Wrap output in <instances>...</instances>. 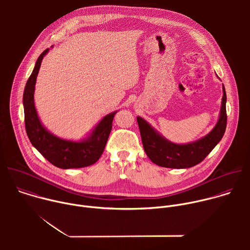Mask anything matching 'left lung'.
Here are the masks:
<instances>
[{
    "label": "left lung",
    "mask_w": 250,
    "mask_h": 250,
    "mask_svg": "<svg viewBox=\"0 0 250 250\" xmlns=\"http://www.w3.org/2000/svg\"><path fill=\"white\" fill-rule=\"evenodd\" d=\"M223 100L219 121L211 131L201 139L188 145H176L162 137L144 119L137 117V124L145 151L158 166L166 168H189L202 162L215 148L225 134L227 127V94L223 86Z\"/></svg>",
    "instance_id": "obj_1"
}]
</instances>
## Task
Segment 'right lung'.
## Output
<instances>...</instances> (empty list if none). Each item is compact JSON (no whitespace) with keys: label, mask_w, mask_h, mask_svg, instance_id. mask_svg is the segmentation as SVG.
<instances>
[{"label":"right lung","mask_w":250,"mask_h":250,"mask_svg":"<svg viewBox=\"0 0 250 250\" xmlns=\"http://www.w3.org/2000/svg\"><path fill=\"white\" fill-rule=\"evenodd\" d=\"M45 49L38 58L23 91L24 125L31 145L51 164L58 168H82L96 163L104 152L112 130L113 120L117 112L106 115L94 128L90 136L82 141L61 139L50 133L41 123L35 110L33 94L37 77Z\"/></svg>","instance_id":"1"}]
</instances>
